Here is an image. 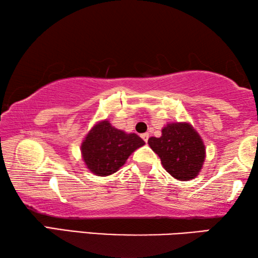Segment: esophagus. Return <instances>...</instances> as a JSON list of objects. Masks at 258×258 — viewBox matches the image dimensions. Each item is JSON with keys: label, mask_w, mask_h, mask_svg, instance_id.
Segmentation results:
<instances>
[{"label": "esophagus", "mask_w": 258, "mask_h": 258, "mask_svg": "<svg viewBox=\"0 0 258 258\" xmlns=\"http://www.w3.org/2000/svg\"><path fill=\"white\" fill-rule=\"evenodd\" d=\"M141 138L145 140L146 142H148V139H149V133H143V134H141Z\"/></svg>", "instance_id": "1"}]
</instances>
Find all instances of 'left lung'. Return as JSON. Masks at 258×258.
Instances as JSON below:
<instances>
[{
	"label": "left lung",
	"mask_w": 258,
	"mask_h": 258,
	"mask_svg": "<svg viewBox=\"0 0 258 258\" xmlns=\"http://www.w3.org/2000/svg\"><path fill=\"white\" fill-rule=\"evenodd\" d=\"M148 143L174 178L190 181L199 175L206 159V147L190 123L166 124L161 128V137H151Z\"/></svg>",
	"instance_id": "left-lung-1"
}]
</instances>
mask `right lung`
I'll list each match as a JSON object with an SVG mask.
<instances>
[{
	"instance_id": "add662e5",
	"label": "right lung",
	"mask_w": 258,
	"mask_h": 258,
	"mask_svg": "<svg viewBox=\"0 0 258 258\" xmlns=\"http://www.w3.org/2000/svg\"><path fill=\"white\" fill-rule=\"evenodd\" d=\"M146 142L135 133H126L100 120L87 132L82 141V159L90 172L97 176L116 173L133 152Z\"/></svg>"
}]
</instances>
